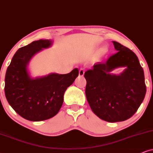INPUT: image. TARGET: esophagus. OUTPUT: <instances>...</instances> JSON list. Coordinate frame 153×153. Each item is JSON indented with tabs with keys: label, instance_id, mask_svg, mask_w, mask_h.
<instances>
[{
	"label": "esophagus",
	"instance_id": "obj_1",
	"mask_svg": "<svg viewBox=\"0 0 153 153\" xmlns=\"http://www.w3.org/2000/svg\"><path fill=\"white\" fill-rule=\"evenodd\" d=\"M84 74H85L84 69H82V68L80 69V70H79V75H80V76H83Z\"/></svg>",
	"mask_w": 153,
	"mask_h": 153
}]
</instances>
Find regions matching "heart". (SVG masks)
<instances>
[{"label":"heart","mask_w":153,"mask_h":153,"mask_svg":"<svg viewBox=\"0 0 153 153\" xmlns=\"http://www.w3.org/2000/svg\"><path fill=\"white\" fill-rule=\"evenodd\" d=\"M106 51H107V48H106V47H103V48H102V49H101V52H102V53H105V52Z\"/></svg>","instance_id":"heart-1"}]
</instances>
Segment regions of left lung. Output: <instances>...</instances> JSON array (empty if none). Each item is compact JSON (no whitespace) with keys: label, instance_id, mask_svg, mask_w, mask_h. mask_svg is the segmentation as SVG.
<instances>
[{"label":"left lung","instance_id":"left-lung-1","mask_svg":"<svg viewBox=\"0 0 153 153\" xmlns=\"http://www.w3.org/2000/svg\"><path fill=\"white\" fill-rule=\"evenodd\" d=\"M117 52L85 73L86 98L98 117L108 122L128 119L137 111L146 93L143 69L135 53L113 41ZM125 67L119 75L111 72Z\"/></svg>","mask_w":153,"mask_h":153}]
</instances>
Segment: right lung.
I'll list each match as a JSON object with an SVG mask.
<instances>
[{"mask_svg":"<svg viewBox=\"0 0 153 153\" xmlns=\"http://www.w3.org/2000/svg\"><path fill=\"white\" fill-rule=\"evenodd\" d=\"M53 41L39 39L21 47L13 56L5 78V94L10 105L24 119L41 121L56 115L63 95L78 76V68L67 74H50L32 78L28 70L32 58Z\"/></svg>","mask_w":153,"mask_h":153,"instance_id":"right-lung-1","label":"right lung"}]
</instances>
